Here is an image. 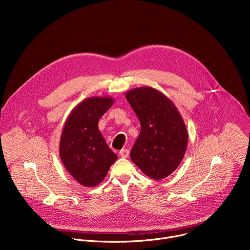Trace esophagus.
Instances as JSON below:
<instances>
[{
	"mask_svg": "<svg viewBox=\"0 0 250 250\" xmlns=\"http://www.w3.org/2000/svg\"><path fill=\"white\" fill-rule=\"evenodd\" d=\"M120 155H121L123 158H126V157H128V155H129V150L124 148V149H122V150L120 151Z\"/></svg>",
	"mask_w": 250,
	"mask_h": 250,
	"instance_id": "esophagus-1",
	"label": "esophagus"
}]
</instances>
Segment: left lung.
I'll use <instances>...</instances> for the list:
<instances>
[{"label": "left lung", "instance_id": "8db88e82", "mask_svg": "<svg viewBox=\"0 0 250 250\" xmlns=\"http://www.w3.org/2000/svg\"><path fill=\"white\" fill-rule=\"evenodd\" d=\"M125 98L140 122V133L130 151L132 162L148 177L161 180L181 163L188 145V131L174 103L160 91L134 88Z\"/></svg>", "mask_w": 250, "mask_h": 250}]
</instances>
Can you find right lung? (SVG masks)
I'll use <instances>...</instances> for the list:
<instances>
[{"instance_id":"add662e5","label":"right lung","mask_w":250,"mask_h":250,"mask_svg":"<svg viewBox=\"0 0 250 250\" xmlns=\"http://www.w3.org/2000/svg\"><path fill=\"white\" fill-rule=\"evenodd\" d=\"M114 104L109 96L90 97L69 114L60 137V159L82 186L95 187L108 174L118 155L111 150L99 130V120Z\"/></svg>"}]
</instances>
